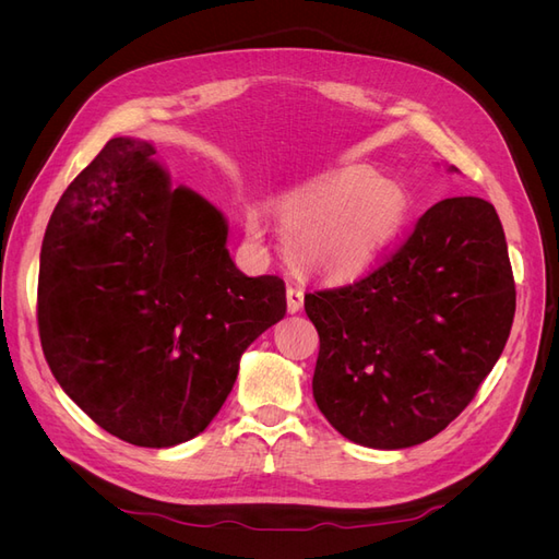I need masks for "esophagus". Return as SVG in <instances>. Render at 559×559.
<instances>
[{"label": "esophagus", "instance_id": "obj_1", "mask_svg": "<svg viewBox=\"0 0 559 559\" xmlns=\"http://www.w3.org/2000/svg\"><path fill=\"white\" fill-rule=\"evenodd\" d=\"M302 300H306V294H302L300 286H294V284L286 286V310H289L292 314L300 312Z\"/></svg>", "mask_w": 559, "mask_h": 559}]
</instances>
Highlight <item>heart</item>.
I'll list each match as a JSON object with an SVG mask.
<instances>
[{
  "label": "heart",
  "instance_id": "obj_1",
  "mask_svg": "<svg viewBox=\"0 0 559 559\" xmlns=\"http://www.w3.org/2000/svg\"><path fill=\"white\" fill-rule=\"evenodd\" d=\"M408 198L368 167H347L286 195L277 210L289 261L308 273L343 280L361 273L408 222ZM247 233L261 238L259 216Z\"/></svg>",
  "mask_w": 559,
  "mask_h": 559
}]
</instances>
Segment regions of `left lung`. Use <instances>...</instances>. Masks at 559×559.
<instances>
[{
	"label": "left lung",
	"mask_w": 559,
	"mask_h": 559,
	"mask_svg": "<svg viewBox=\"0 0 559 559\" xmlns=\"http://www.w3.org/2000/svg\"><path fill=\"white\" fill-rule=\"evenodd\" d=\"M306 312L319 333L312 394L331 427L378 450L429 441L476 396L513 326L497 210L473 195L436 202L373 273L306 294Z\"/></svg>",
	"instance_id": "8db88e82"
}]
</instances>
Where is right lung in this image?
Segmentation results:
<instances>
[{
  "label": "right lung",
  "mask_w": 559,
  "mask_h": 559,
  "mask_svg": "<svg viewBox=\"0 0 559 559\" xmlns=\"http://www.w3.org/2000/svg\"><path fill=\"white\" fill-rule=\"evenodd\" d=\"M154 154L114 138L67 186L41 245L37 319L50 373L95 425L173 448L222 411L286 292L235 267L224 214L173 189Z\"/></svg>",
  "instance_id": "right-lung-1"
}]
</instances>
